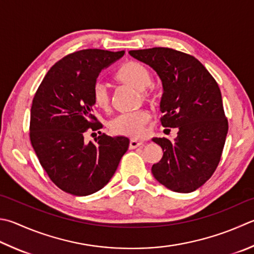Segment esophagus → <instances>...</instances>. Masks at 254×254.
I'll use <instances>...</instances> for the list:
<instances>
[{
  "mask_svg": "<svg viewBox=\"0 0 254 254\" xmlns=\"http://www.w3.org/2000/svg\"><path fill=\"white\" fill-rule=\"evenodd\" d=\"M142 145H143V141H141V140L131 139L130 141H129V148H130V149H135V148L140 147Z\"/></svg>",
  "mask_w": 254,
  "mask_h": 254,
  "instance_id": "1",
  "label": "esophagus"
}]
</instances>
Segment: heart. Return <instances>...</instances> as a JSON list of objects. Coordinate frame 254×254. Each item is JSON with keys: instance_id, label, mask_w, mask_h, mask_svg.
<instances>
[{"instance_id": "b5f03b06", "label": "heart", "mask_w": 254, "mask_h": 254, "mask_svg": "<svg viewBox=\"0 0 254 254\" xmlns=\"http://www.w3.org/2000/svg\"><path fill=\"white\" fill-rule=\"evenodd\" d=\"M116 78L123 84H126L140 90L143 100L151 98V92L147 87L151 84V73L145 65L139 62L130 61L123 64L116 71ZM94 103L98 107L106 109L111 103V95L107 85L103 80H96L92 88ZM150 122V114L145 109L123 113L117 115L108 124V127L116 135H123L130 138H139L145 133V127Z\"/></svg>"}]
</instances>
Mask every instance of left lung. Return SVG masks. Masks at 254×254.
I'll use <instances>...</instances> for the list:
<instances>
[{
    "mask_svg": "<svg viewBox=\"0 0 254 254\" xmlns=\"http://www.w3.org/2000/svg\"><path fill=\"white\" fill-rule=\"evenodd\" d=\"M129 54L157 71L164 87L161 125L178 129L174 141L152 139L164 151L160 161L152 166V175L176 192L194 191L216 171L228 133L216 79L195 57L168 47L129 51Z\"/></svg>",
    "mask_w": 254,
    "mask_h": 254,
    "instance_id": "left-lung-1",
    "label": "left lung"
}]
</instances>
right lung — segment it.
I'll return each instance as SVG.
<instances>
[{"label": "right lung", "instance_id": "1", "mask_svg": "<svg viewBox=\"0 0 254 254\" xmlns=\"http://www.w3.org/2000/svg\"><path fill=\"white\" fill-rule=\"evenodd\" d=\"M124 54L88 49L66 55L47 71L33 98L31 143L43 169L65 192L88 195L104 188L128 149L127 137L99 132L95 142L84 139L88 129L103 127L93 115V85L100 70Z\"/></svg>", "mask_w": 254, "mask_h": 254}]
</instances>
